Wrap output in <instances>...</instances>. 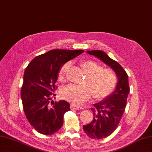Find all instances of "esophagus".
<instances>
[{
    "instance_id": "1",
    "label": "esophagus",
    "mask_w": 152,
    "mask_h": 152,
    "mask_svg": "<svg viewBox=\"0 0 152 152\" xmlns=\"http://www.w3.org/2000/svg\"><path fill=\"white\" fill-rule=\"evenodd\" d=\"M71 110H77L83 109V108H81V107H79V106H77L76 104H71Z\"/></svg>"
}]
</instances>
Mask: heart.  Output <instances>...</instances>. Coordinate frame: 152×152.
Wrapping results in <instances>:
<instances>
[{
	"label": "heart",
	"instance_id": "1",
	"mask_svg": "<svg viewBox=\"0 0 152 152\" xmlns=\"http://www.w3.org/2000/svg\"><path fill=\"white\" fill-rule=\"evenodd\" d=\"M83 71L87 77L81 86L69 85L61 91L63 98L72 103L81 104L91 98L92 94L96 99H102L109 95L114 90L117 83V76L112 69L102 68L98 62L92 60L80 61ZM69 63L64 64L58 74V80L65 81L66 74L69 68Z\"/></svg>",
	"mask_w": 152,
	"mask_h": 152
}]
</instances>
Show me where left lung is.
Listing matches in <instances>:
<instances>
[{
	"mask_svg": "<svg viewBox=\"0 0 152 152\" xmlns=\"http://www.w3.org/2000/svg\"><path fill=\"white\" fill-rule=\"evenodd\" d=\"M87 52L110 67L118 78L114 92L102 102L94 104V108H91L94 118L90 123L83 126L84 132L89 137L100 139L113 133L122 118L130 92L128 77L122 66L102 50H93Z\"/></svg>",
	"mask_w": 152,
	"mask_h": 152,
	"instance_id": "1",
	"label": "left lung"
}]
</instances>
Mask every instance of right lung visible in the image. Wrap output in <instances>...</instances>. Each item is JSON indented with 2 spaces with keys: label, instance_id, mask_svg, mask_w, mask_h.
<instances>
[{
  "label": "right lung",
  "instance_id": "obj_1",
  "mask_svg": "<svg viewBox=\"0 0 152 152\" xmlns=\"http://www.w3.org/2000/svg\"><path fill=\"white\" fill-rule=\"evenodd\" d=\"M83 50L53 49L36 56L26 67L21 88V98L28 121L39 133L52 135L64 124V115L70 110L66 101L50 105L58 71L66 62L80 55ZM53 102V101L51 103Z\"/></svg>",
  "mask_w": 152,
  "mask_h": 152
}]
</instances>
